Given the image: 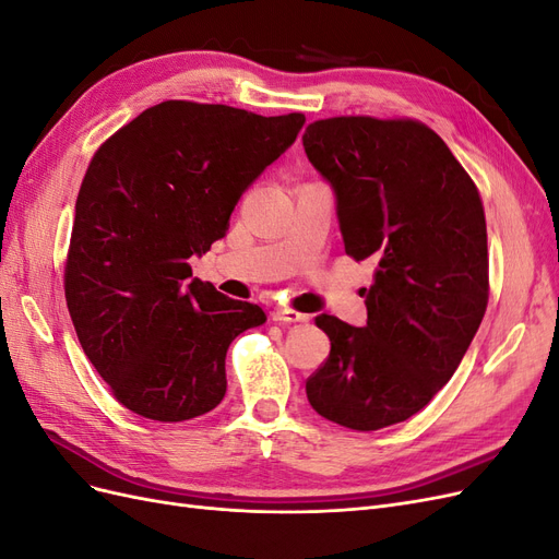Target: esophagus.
<instances>
[{
    "label": "esophagus",
    "instance_id": "34e87169",
    "mask_svg": "<svg viewBox=\"0 0 559 559\" xmlns=\"http://www.w3.org/2000/svg\"><path fill=\"white\" fill-rule=\"evenodd\" d=\"M273 321H280V324H300V321H308V317L289 308H280L273 312Z\"/></svg>",
    "mask_w": 559,
    "mask_h": 559
}]
</instances>
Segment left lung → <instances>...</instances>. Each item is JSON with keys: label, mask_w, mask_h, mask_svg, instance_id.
<instances>
[{"label": "left lung", "mask_w": 559, "mask_h": 559, "mask_svg": "<svg viewBox=\"0 0 559 559\" xmlns=\"http://www.w3.org/2000/svg\"><path fill=\"white\" fill-rule=\"evenodd\" d=\"M331 183L345 251L376 261L357 329L314 324L331 354L306 392L335 425L376 431L419 413L448 384L487 308V228L476 183L417 121L337 116L302 134Z\"/></svg>", "instance_id": "obj_1"}]
</instances>
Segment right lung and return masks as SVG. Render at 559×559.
<instances>
[{"instance_id":"1","label":"right lung","mask_w":559,"mask_h":559,"mask_svg":"<svg viewBox=\"0 0 559 559\" xmlns=\"http://www.w3.org/2000/svg\"><path fill=\"white\" fill-rule=\"evenodd\" d=\"M302 123L167 99L97 148L76 198L64 298L83 352L128 411L183 421L222 403L226 352L265 312L193 277L189 259L224 238L240 195Z\"/></svg>"}]
</instances>
